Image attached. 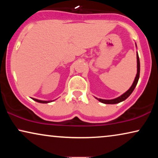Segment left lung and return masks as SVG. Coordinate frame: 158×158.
Returning <instances> with one entry per match:
<instances>
[{
  "label": "left lung",
  "instance_id": "8db88e82",
  "mask_svg": "<svg viewBox=\"0 0 158 158\" xmlns=\"http://www.w3.org/2000/svg\"><path fill=\"white\" fill-rule=\"evenodd\" d=\"M137 75H136L135 79V81H134L132 85L131 86L130 88H129V89L127 90L126 93H124V94L122 95V96L119 97H118V98L111 99V100H103V99L97 98H96V99H98L100 102L106 103V104H115V103L122 102V101H124L125 99H127V98H128V97L131 95V93L133 92V90H135L136 85H137V84L138 83V81H139V72H140V63H139V55H138V54H137Z\"/></svg>",
  "mask_w": 158,
  "mask_h": 158
}]
</instances>
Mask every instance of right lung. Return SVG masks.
I'll list each match as a JSON object with an SVG mask.
<instances>
[{
    "instance_id": "right-lung-1",
    "label": "right lung",
    "mask_w": 158,
    "mask_h": 158,
    "mask_svg": "<svg viewBox=\"0 0 158 158\" xmlns=\"http://www.w3.org/2000/svg\"><path fill=\"white\" fill-rule=\"evenodd\" d=\"M34 101H36V102H39V103H49L50 102V101H40V100H38V99H35V98H32Z\"/></svg>"
}]
</instances>
